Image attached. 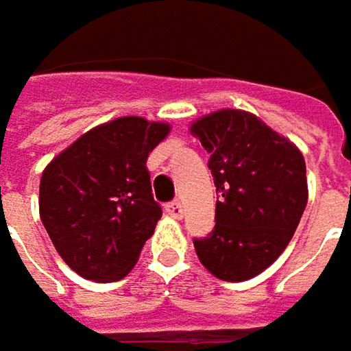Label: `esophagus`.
<instances>
[{
    "label": "esophagus",
    "instance_id": "1",
    "mask_svg": "<svg viewBox=\"0 0 351 351\" xmlns=\"http://www.w3.org/2000/svg\"><path fill=\"white\" fill-rule=\"evenodd\" d=\"M165 212H167L169 216H173V218H182V216H184V208H182L180 202H169V204H165Z\"/></svg>",
    "mask_w": 351,
    "mask_h": 351
}]
</instances>
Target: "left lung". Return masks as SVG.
<instances>
[{"instance_id":"1","label":"left lung","mask_w":351,"mask_h":351,"mask_svg":"<svg viewBox=\"0 0 351 351\" xmlns=\"http://www.w3.org/2000/svg\"><path fill=\"white\" fill-rule=\"evenodd\" d=\"M210 155L216 226L194 239L199 263L222 281L263 273L287 248L307 206L305 159L250 112L224 109L192 125Z\"/></svg>"}]
</instances>
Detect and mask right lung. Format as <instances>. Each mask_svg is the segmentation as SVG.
I'll use <instances>...</instances> for the list:
<instances>
[{"label":"right lung","mask_w":351,"mask_h":351,"mask_svg":"<svg viewBox=\"0 0 351 351\" xmlns=\"http://www.w3.org/2000/svg\"><path fill=\"white\" fill-rule=\"evenodd\" d=\"M169 125L121 117L90 129L50 161L40 216L64 263L88 281H119L161 218L147 157Z\"/></svg>","instance_id":"1"}]
</instances>
